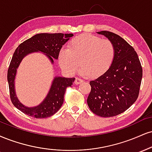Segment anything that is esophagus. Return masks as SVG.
Listing matches in <instances>:
<instances>
[{
	"instance_id": "obj_1",
	"label": "esophagus",
	"mask_w": 152,
	"mask_h": 152,
	"mask_svg": "<svg viewBox=\"0 0 152 152\" xmlns=\"http://www.w3.org/2000/svg\"><path fill=\"white\" fill-rule=\"evenodd\" d=\"M83 80H82V79H81V78H76V80H75L74 83L76 84V85H78V84L83 83Z\"/></svg>"
}]
</instances>
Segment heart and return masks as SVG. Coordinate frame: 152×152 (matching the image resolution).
<instances>
[{"label":"heart","instance_id":"b5f03b06","mask_svg":"<svg viewBox=\"0 0 152 152\" xmlns=\"http://www.w3.org/2000/svg\"><path fill=\"white\" fill-rule=\"evenodd\" d=\"M115 56V47L111 41L98 36L85 34L73 38L68 49L63 48L58 54L61 69L73 74L81 67L84 76L98 77L112 66Z\"/></svg>","mask_w":152,"mask_h":152}]
</instances>
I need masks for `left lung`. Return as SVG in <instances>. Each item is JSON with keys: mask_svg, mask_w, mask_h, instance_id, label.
Segmentation results:
<instances>
[{"mask_svg": "<svg viewBox=\"0 0 152 152\" xmlns=\"http://www.w3.org/2000/svg\"><path fill=\"white\" fill-rule=\"evenodd\" d=\"M97 33L112 42L115 56L105 74L90 81L87 103L94 114L109 118L125 112L137 99L142 68L137 52L123 38L108 31Z\"/></svg>", "mask_w": 152, "mask_h": 152, "instance_id": "left-lung-1", "label": "left lung"}]
</instances>
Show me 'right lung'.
<instances>
[{"mask_svg":"<svg viewBox=\"0 0 152 152\" xmlns=\"http://www.w3.org/2000/svg\"><path fill=\"white\" fill-rule=\"evenodd\" d=\"M74 34L63 33H39L25 40L18 46L12 55L8 71V81L10 99L15 107L27 115L35 118H46L53 115L61 108L64 96L67 87L71 86L75 78L55 76L53 77L50 88L39 105L28 107L23 105L16 95L15 81L18 67L25 56L30 54L41 52L48 58L52 64L58 59L62 46Z\"/></svg>","mask_w":152,"mask_h":152,"instance_id":"right-lung-1","label":"right lung"}]
</instances>
